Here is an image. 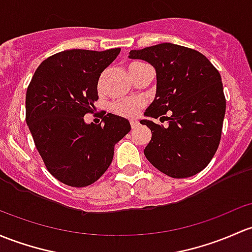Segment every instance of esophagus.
I'll return each instance as SVG.
<instances>
[{
	"label": "esophagus",
	"mask_w": 252,
	"mask_h": 252,
	"mask_svg": "<svg viewBox=\"0 0 252 252\" xmlns=\"http://www.w3.org/2000/svg\"><path fill=\"white\" fill-rule=\"evenodd\" d=\"M130 126H131V129H136L137 126H139V122H137V121H130Z\"/></svg>",
	"instance_id": "obj_1"
}]
</instances>
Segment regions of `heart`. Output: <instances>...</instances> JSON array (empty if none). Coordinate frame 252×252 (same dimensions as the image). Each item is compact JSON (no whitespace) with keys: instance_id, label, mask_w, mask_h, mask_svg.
Masks as SVG:
<instances>
[{"instance_id":"1","label":"heart","mask_w":252,"mask_h":252,"mask_svg":"<svg viewBox=\"0 0 252 252\" xmlns=\"http://www.w3.org/2000/svg\"><path fill=\"white\" fill-rule=\"evenodd\" d=\"M145 65L142 63L134 62L129 65V71L134 70V68L139 67V66ZM145 101L141 97H128V99L117 100L111 104V110L116 115L122 116V117H134L136 113L139 112L140 108L144 107Z\"/></svg>"}]
</instances>
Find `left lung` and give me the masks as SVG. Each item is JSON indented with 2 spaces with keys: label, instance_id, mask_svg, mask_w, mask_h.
<instances>
[{
  "label": "left lung",
  "instance_id": "8db88e82",
  "mask_svg": "<svg viewBox=\"0 0 252 252\" xmlns=\"http://www.w3.org/2000/svg\"><path fill=\"white\" fill-rule=\"evenodd\" d=\"M129 58L150 63L157 73L156 97L145 116L161 119L169 113L165 128L140 121L152 133L144 151L148 161L174 179L198 174L221 140L226 112L221 75L202 53L173 43L130 50Z\"/></svg>",
  "mask_w": 252,
  "mask_h": 252
}]
</instances>
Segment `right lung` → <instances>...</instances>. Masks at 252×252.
<instances>
[{"label":"right lung","instance_id":"right-lung-1","mask_svg":"<svg viewBox=\"0 0 252 252\" xmlns=\"http://www.w3.org/2000/svg\"><path fill=\"white\" fill-rule=\"evenodd\" d=\"M121 48L102 52L63 50L37 67L26 91V124L46 168L71 187H86L102 176L115 145L130 131L128 119L107 113L102 124H87L97 82Z\"/></svg>","mask_w":252,"mask_h":252}]
</instances>
